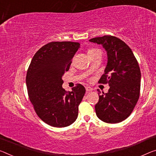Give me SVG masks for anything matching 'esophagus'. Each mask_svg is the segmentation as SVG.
<instances>
[{"mask_svg":"<svg viewBox=\"0 0 156 156\" xmlns=\"http://www.w3.org/2000/svg\"><path fill=\"white\" fill-rule=\"evenodd\" d=\"M86 91H87V92H90V91H92V90H93V88L91 87H89V86H86Z\"/></svg>","mask_w":156,"mask_h":156,"instance_id":"34e87169","label":"esophagus"}]
</instances>
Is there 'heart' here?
I'll list each match as a JSON object with an SVG mask.
<instances>
[{"instance_id": "1", "label": "heart", "mask_w": 156, "mask_h": 156, "mask_svg": "<svg viewBox=\"0 0 156 156\" xmlns=\"http://www.w3.org/2000/svg\"><path fill=\"white\" fill-rule=\"evenodd\" d=\"M98 51H100V50L97 49H89L88 50V55L94 54V53H95V52H97Z\"/></svg>"}]
</instances>
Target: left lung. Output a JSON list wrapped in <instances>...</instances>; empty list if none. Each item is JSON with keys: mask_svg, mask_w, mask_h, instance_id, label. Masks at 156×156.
Listing matches in <instances>:
<instances>
[{"mask_svg": "<svg viewBox=\"0 0 156 156\" xmlns=\"http://www.w3.org/2000/svg\"><path fill=\"white\" fill-rule=\"evenodd\" d=\"M107 51V63L100 83H108V92L98 90L99 100L95 113L101 121L117 123L126 119L140 97L141 72L132 50L119 38L111 35L92 38Z\"/></svg>", "mask_w": 156, "mask_h": 156, "instance_id": "1", "label": "left lung"}]
</instances>
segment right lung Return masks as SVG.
Returning a JSON list of instances; mask_svg holds the SVG:
<instances>
[{
  "label": "right lung",
  "mask_w": 156,
  "mask_h": 156,
  "mask_svg": "<svg viewBox=\"0 0 156 156\" xmlns=\"http://www.w3.org/2000/svg\"><path fill=\"white\" fill-rule=\"evenodd\" d=\"M80 44L52 42L45 44L33 57L26 75L28 94L40 119L48 125L63 128L78 116L79 105L86 89L78 83L67 92L62 76L68 71Z\"/></svg>",
  "instance_id": "add662e5"
}]
</instances>
